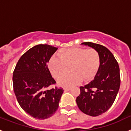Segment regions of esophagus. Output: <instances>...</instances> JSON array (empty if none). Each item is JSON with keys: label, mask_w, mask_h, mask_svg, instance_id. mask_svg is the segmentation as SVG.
<instances>
[{"label": "esophagus", "mask_w": 131, "mask_h": 131, "mask_svg": "<svg viewBox=\"0 0 131 131\" xmlns=\"http://www.w3.org/2000/svg\"><path fill=\"white\" fill-rule=\"evenodd\" d=\"M71 87H68V86H65V87H63V90L64 91H69V90H71Z\"/></svg>", "instance_id": "esophagus-1"}]
</instances>
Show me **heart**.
Segmentation results:
<instances>
[{"label":"heart","instance_id":"heart-1","mask_svg":"<svg viewBox=\"0 0 131 131\" xmlns=\"http://www.w3.org/2000/svg\"><path fill=\"white\" fill-rule=\"evenodd\" d=\"M59 58L52 56L47 66L52 75L56 79L67 71L68 66L71 71L64 74L58 80L63 86H72L78 84L82 79L84 82L91 81L95 78L100 67V56L94 48H70L60 50Z\"/></svg>","mask_w":131,"mask_h":131}]
</instances>
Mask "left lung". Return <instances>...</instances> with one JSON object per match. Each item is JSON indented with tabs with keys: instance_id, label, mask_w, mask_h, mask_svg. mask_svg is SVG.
I'll return each instance as SVG.
<instances>
[{
	"instance_id": "1",
	"label": "left lung",
	"mask_w": 131,
	"mask_h": 131,
	"mask_svg": "<svg viewBox=\"0 0 131 131\" xmlns=\"http://www.w3.org/2000/svg\"><path fill=\"white\" fill-rule=\"evenodd\" d=\"M82 45L96 50L101 62L94 79L80 87L76 102L82 112L96 117L107 112L115 101L121 83L119 67L113 54L104 46L91 42Z\"/></svg>"
}]
</instances>
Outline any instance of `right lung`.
Masks as SVG:
<instances>
[{"instance_id":"right-lung-1","label":"right lung","mask_w":131,"mask_h":131,"mask_svg":"<svg viewBox=\"0 0 131 131\" xmlns=\"http://www.w3.org/2000/svg\"><path fill=\"white\" fill-rule=\"evenodd\" d=\"M58 48L38 45L24 53L13 73V88L21 107L38 119L54 115L63 92L62 87L50 89L56 82L52 77L47 62Z\"/></svg>"}]
</instances>
